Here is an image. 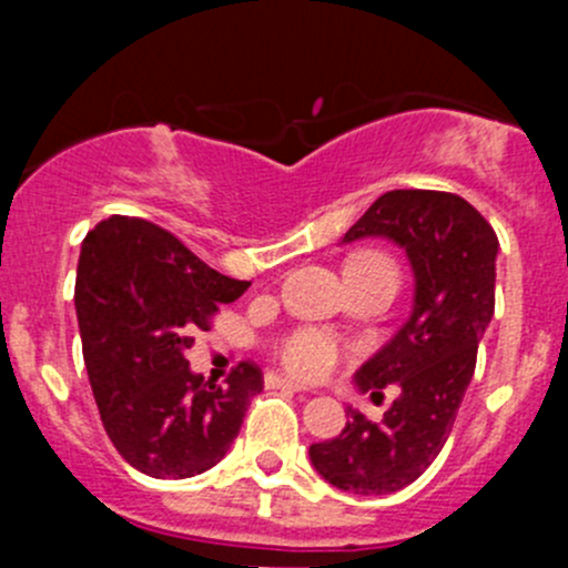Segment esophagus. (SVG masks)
<instances>
[{
	"label": "esophagus",
	"instance_id": "esophagus-1",
	"mask_svg": "<svg viewBox=\"0 0 568 568\" xmlns=\"http://www.w3.org/2000/svg\"><path fill=\"white\" fill-rule=\"evenodd\" d=\"M266 387H280V390H294V393H305L307 390V387H302L300 382L288 379V376H277V374L266 376Z\"/></svg>",
	"mask_w": 568,
	"mask_h": 568
}]
</instances>
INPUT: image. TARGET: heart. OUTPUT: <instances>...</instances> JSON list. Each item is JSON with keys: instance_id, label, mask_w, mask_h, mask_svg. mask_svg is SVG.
Here are the masks:
<instances>
[{"instance_id": "b5f03b06", "label": "heart", "mask_w": 568, "mask_h": 568, "mask_svg": "<svg viewBox=\"0 0 568 568\" xmlns=\"http://www.w3.org/2000/svg\"><path fill=\"white\" fill-rule=\"evenodd\" d=\"M365 261L390 263V257L382 255V252H363V255L354 257L352 263ZM337 359H341V346H337L335 337L326 335V332L300 329L280 343V363H283L291 374L300 376V379H321V376H326L335 368Z\"/></svg>"}]
</instances>
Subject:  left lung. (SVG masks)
I'll list each match as a JSON object with an SVG mask.
<instances>
[{
	"label": "left lung",
	"instance_id": "obj_1",
	"mask_svg": "<svg viewBox=\"0 0 568 568\" xmlns=\"http://www.w3.org/2000/svg\"><path fill=\"white\" fill-rule=\"evenodd\" d=\"M385 236L406 250L415 272V307L398 335L357 371L363 393L398 398L379 423L348 409L335 439L311 445L313 467L354 495H390L420 478L443 450L464 390L475 374L478 343L495 316L497 233L450 192L393 189L343 242Z\"/></svg>",
	"mask_w": 568,
	"mask_h": 568
}]
</instances>
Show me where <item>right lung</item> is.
I'll use <instances>...</instances> for the list:
<instances>
[{
    "label": "right lung",
    "mask_w": 568,
    "mask_h": 568,
    "mask_svg": "<svg viewBox=\"0 0 568 568\" xmlns=\"http://www.w3.org/2000/svg\"><path fill=\"white\" fill-rule=\"evenodd\" d=\"M250 288L153 222L109 216L84 236L77 318L101 423L151 478H192L227 454L263 374L244 359L216 387L189 371L194 332Z\"/></svg>",
    "instance_id": "right-lung-1"
}]
</instances>
